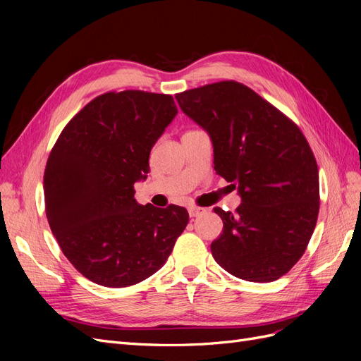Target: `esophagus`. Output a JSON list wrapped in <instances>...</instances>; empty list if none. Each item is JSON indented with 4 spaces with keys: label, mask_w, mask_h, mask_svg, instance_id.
I'll return each instance as SVG.
<instances>
[{
    "label": "esophagus",
    "mask_w": 361,
    "mask_h": 361,
    "mask_svg": "<svg viewBox=\"0 0 361 361\" xmlns=\"http://www.w3.org/2000/svg\"><path fill=\"white\" fill-rule=\"evenodd\" d=\"M203 212H204L203 207H197V206H190V207H188L190 216H199V215H202Z\"/></svg>",
    "instance_id": "34e87169"
}]
</instances>
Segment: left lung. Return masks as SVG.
<instances>
[{
    "label": "left lung",
    "mask_w": 361,
    "mask_h": 361,
    "mask_svg": "<svg viewBox=\"0 0 361 361\" xmlns=\"http://www.w3.org/2000/svg\"><path fill=\"white\" fill-rule=\"evenodd\" d=\"M180 110L214 146V169L241 204L214 207L223 233L211 244L216 264L247 281H274L304 255L319 212V173L300 128L236 81L176 94Z\"/></svg>",
    "instance_id": "left-lung-1"
}]
</instances>
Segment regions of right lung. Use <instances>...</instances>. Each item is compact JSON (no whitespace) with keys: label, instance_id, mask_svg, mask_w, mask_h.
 <instances>
[{"label":"right lung","instance_id":"obj_1","mask_svg":"<svg viewBox=\"0 0 361 361\" xmlns=\"http://www.w3.org/2000/svg\"><path fill=\"white\" fill-rule=\"evenodd\" d=\"M178 114L170 94L141 90L94 97L63 129L45 176L47 216L61 251L106 288L133 286L166 264L190 215L182 206L138 204L134 183Z\"/></svg>","mask_w":361,"mask_h":361}]
</instances>
